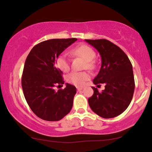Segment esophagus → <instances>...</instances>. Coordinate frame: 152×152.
<instances>
[{"mask_svg":"<svg viewBox=\"0 0 152 152\" xmlns=\"http://www.w3.org/2000/svg\"><path fill=\"white\" fill-rule=\"evenodd\" d=\"M82 88H78V87L77 88V91H82Z\"/></svg>","mask_w":152,"mask_h":152,"instance_id":"obj_1","label":"esophagus"}]
</instances>
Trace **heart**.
Returning <instances> with one entry per match:
<instances>
[{"label": "heart", "mask_w": 152, "mask_h": 152, "mask_svg": "<svg viewBox=\"0 0 152 152\" xmlns=\"http://www.w3.org/2000/svg\"><path fill=\"white\" fill-rule=\"evenodd\" d=\"M72 53L78 56L86 61L84 68L93 70L95 64L93 60L96 57V53L93 49L87 45H80L74 48ZM57 65L61 70L68 72L70 68V59L66 53H62L57 59ZM90 79V74L86 72H72L67 76V80L76 86H82Z\"/></svg>", "instance_id": "heart-1"}]
</instances>
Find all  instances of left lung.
<instances>
[{
  "label": "left lung",
  "mask_w": 152,
  "mask_h": 152,
  "mask_svg": "<svg viewBox=\"0 0 152 152\" xmlns=\"http://www.w3.org/2000/svg\"><path fill=\"white\" fill-rule=\"evenodd\" d=\"M99 51L101 67L93 80L94 84H105L99 92L92 86L94 94L88 99L92 111L99 116L109 119L121 114L132 101L135 81L132 63L124 51L109 40L85 39Z\"/></svg>",
  "instance_id": "8db88e82"
}]
</instances>
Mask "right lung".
I'll use <instances>...</instances> for the list:
<instances>
[{
  "label": "right lung",
  "mask_w": 152,
  "mask_h": 152,
  "mask_svg": "<svg viewBox=\"0 0 152 152\" xmlns=\"http://www.w3.org/2000/svg\"><path fill=\"white\" fill-rule=\"evenodd\" d=\"M76 40V38L46 40L35 45L27 56L22 75V88L27 104L40 119L59 121L72 108L75 86L66 83L64 89L55 91L56 86L64 84L62 72L56 66V61Z\"/></svg>",
  "instance_id": "right-lung-1"
}]
</instances>
